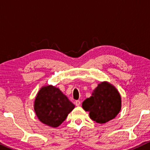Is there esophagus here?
I'll return each mask as SVG.
<instances>
[{"label": "esophagus", "mask_w": 150, "mask_h": 150, "mask_svg": "<svg viewBox=\"0 0 150 150\" xmlns=\"http://www.w3.org/2000/svg\"><path fill=\"white\" fill-rule=\"evenodd\" d=\"M81 101H80V100H76V101L75 102L76 106H79L81 105Z\"/></svg>", "instance_id": "1"}]
</instances>
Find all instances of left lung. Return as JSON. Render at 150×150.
<instances>
[{"label": "left lung", "instance_id": "1", "mask_svg": "<svg viewBox=\"0 0 150 150\" xmlns=\"http://www.w3.org/2000/svg\"><path fill=\"white\" fill-rule=\"evenodd\" d=\"M85 111L89 112L92 120L105 124L117 115L122 107L120 94L113 85L108 82L98 84L92 96L82 104Z\"/></svg>", "mask_w": 150, "mask_h": 150}]
</instances>
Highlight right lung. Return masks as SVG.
Segmentation results:
<instances>
[{"mask_svg": "<svg viewBox=\"0 0 150 150\" xmlns=\"http://www.w3.org/2000/svg\"><path fill=\"white\" fill-rule=\"evenodd\" d=\"M74 107L66 96L52 85L41 88L34 102L35 112L39 120L53 128L60 126Z\"/></svg>", "mask_w": 150, "mask_h": 150, "instance_id": "obj_1", "label": "right lung"}]
</instances>
